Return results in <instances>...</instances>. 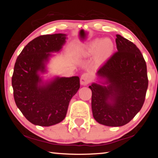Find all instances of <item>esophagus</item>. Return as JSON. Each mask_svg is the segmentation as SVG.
<instances>
[{
	"label": "esophagus",
	"mask_w": 158,
	"mask_h": 158,
	"mask_svg": "<svg viewBox=\"0 0 158 158\" xmlns=\"http://www.w3.org/2000/svg\"><path fill=\"white\" fill-rule=\"evenodd\" d=\"M91 81V77L89 73H84L81 77V79H80V82H81V85H87L89 84L90 81Z\"/></svg>",
	"instance_id": "34e87169"
}]
</instances>
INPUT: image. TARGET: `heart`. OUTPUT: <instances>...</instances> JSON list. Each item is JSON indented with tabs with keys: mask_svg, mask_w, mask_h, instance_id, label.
Masks as SVG:
<instances>
[{
	"mask_svg": "<svg viewBox=\"0 0 158 158\" xmlns=\"http://www.w3.org/2000/svg\"><path fill=\"white\" fill-rule=\"evenodd\" d=\"M100 49L101 56L102 57H105L113 49V43L109 40H105L104 41H97L95 42L92 47V52H98Z\"/></svg>",
	"mask_w": 158,
	"mask_h": 158,
	"instance_id": "b5f03b06",
	"label": "heart"
}]
</instances>
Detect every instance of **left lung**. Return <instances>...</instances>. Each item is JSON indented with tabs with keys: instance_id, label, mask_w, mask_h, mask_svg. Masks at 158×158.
<instances>
[{
	"instance_id": "8db88e82",
	"label": "left lung",
	"mask_w": 158,
	"mask_h": 158,
	"mask_svg": "<svg viewBox=\"0 0 158 158\" xmlns=\"http://www.w3.org/2000/svg\"><path fill=\"white\" fill-rule=\"evenodd\" d=\"M116 43L118 51L97 72L105 81L89 86L93 117L99 123L111 127L123 126L136 116L145 101L148 85L140 50L120 35H116Z\"/></svg>"
}]
</instances>
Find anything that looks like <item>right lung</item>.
I'll use <instances>...</instances> for the list:
<instances>
[{"label":"right lung","instance_id":"obj_1","mask_svg":"<svg viewBox=\"0 0 158 158\" xmlns=\"http://www.w3.org/2000/svg\"><path fill=\"white\" fill-rule=\"evenodd\" d=\"M66 35H44L23 48L16 60L12 85L16 105L26 118L40 126H51L65 118L69 102L80 87L79 77H56L44 84L39 72L65 43Z\"/></svg>","mask_w":158,"mask_h":158}]
</instances>
